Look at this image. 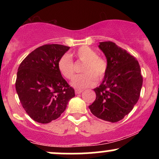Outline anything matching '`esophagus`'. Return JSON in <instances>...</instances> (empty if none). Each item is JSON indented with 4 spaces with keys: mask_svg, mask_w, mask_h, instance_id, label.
I'll return each mask as SVG.
<instances>
[{
    "mask_svg": "<svg viewBox=\"0 0 159 159\" xmlns=\"http://www.w3.org/2000/svg\"><path fill=\"white\" fill-rule=\"evenodd\" d=\"M83 92V90H75V94H80V93H81Z\"/></svg>",
    "mask_w": 159,
    "mask_h": 159,
    "instance_id": "34e87169",
    "label": "esophagus"
}]
</instances>
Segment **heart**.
I'll list each match as a JSON object with an SVG mask.
<instances>
[{
  "label": "heart",
  "instance_id": "obj_1",
  "mask_svg": "<svg viewBox=\"0 0 159 159\" xmlns=\"http://www.w3.org/2000/svg\"><path fill=\"white\" fill-rule=\"evenodd\" d=\"M80 61L84 62L81 71L84 73L76 75L71 84L78 89L92 87L97 80L102 79L105 75L107 69V63L97 52L88 46H81L74 53ZM58 69L62 75L67 79H72L75 75L74 62L68 54H64L58 61Z\"/></svg>",
  "mask_w": 159,
  "mask_h": 159
}]
</instances>
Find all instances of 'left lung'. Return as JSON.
<instances>
[{
    "mask_svg": "<svg viewBox=\"0 0 159 159\" xmlns=\"http://www.w3.org/2000/svg\"><path fill=\"white\" fill-rule=\"evenodd\" d=\"M107 69L102 83L94 89L96 98L89 106L99 119L116 123L132 110L139 99L143 77L138 61L111 41L102 42Z\"/></svg>",
    "mask_w": 159,
    "mask_h": 159,
    "instance_id": "obj_1",
    "label": "left lung"
}]
</instances>
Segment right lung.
I'll list each match as a JSON object with an SVG mask.
<instances>
[{
  "instance_id": "add662e5",
  "label": "right lung",
  "mask_w": 159,
  "mask_h": 159,
  "mask_svg": "<svg viewBox=\"0 0 159 159\" xmlns=\"http://www.w3.org/2000/svg\"><path fill=\"white\" fill-rule=\"evenodd\" d=\"M69 47L45 44L23 60L18 69L16 90L23 108L40 123L57 119L75 96V90L62 77L58 61Z\"/></svg>"
}]
</instances>
